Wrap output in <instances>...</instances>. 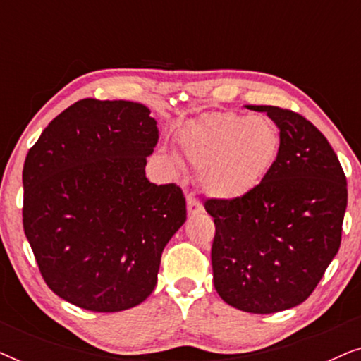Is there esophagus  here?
<instances>
[{"label":"esophagus","instance_id":"34e87169","mask_svg":"<svg viewBox=\"0 0 361 361\" xmlns=\"http://www.w3.org/2000/svg\"><path fill=\"white\" fill-rule=\"evenodd\" d=\"M204 212V207H202L200 202H197L192 195H187V214L190 216L199 215Z\"/></svg>","mask_w":361,"mask_h":361}]
</instances>
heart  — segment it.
<instances>
[{
	"label": "heart",
	"instance_id": "b5f03b06",
	"mask_svg": "<svg viewBox=\"0 0 361 361\" xmlns=\"http://www.w3.org/2000/svg\"><path fill=\"white\" fill-rule=\"evenodd\" d=\"M180 151L197 169V184L205 195L238 200L253 192L274 167L281 152V133L266 116L209 113L182 130ZM167 159L174 167L179 166L176 156Z\"/></svg>",
	"mask_w": 361,
	"mask_h": 361
}]
</instances>
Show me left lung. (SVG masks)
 Listing matches in <instances>:
<instances>
[{"mask_svg": "<svg viewBox=\"0 0 361 361\" xmlns=\"http://www.w3.org/2000/svg\"><path fill=\"white\" fill-rule=\"evenodd\" d=\"M281 152L268 177L238 200H207L215 221L212 269L231 307L274 314L312 294L337 255L347 179L327 137L304 116L269 105Z\"/></svg>", "mask_w": 361, "mask_h": 361, "instance_id": "1", "label": "left lung"}]
</instances>
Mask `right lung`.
<instances>
[{
    "label": "right lung",
    "instance_id": "add662e5",
    "mask_svg": "<svg viewBox=\"0 0 361 361\" xmlns=\"http://www.w3.org/2000/svg\"><path fill=\"white\" fill-rule=\"evenodd\" d=\"M156 125L141 103L85 98L27 152L24 233L46 284L77 307L120 312L146 300L187 219L179 187L146 177Z\"/></svg>",
    "mask_w": 361,
    "mask_h": 361
}]
</instances>
